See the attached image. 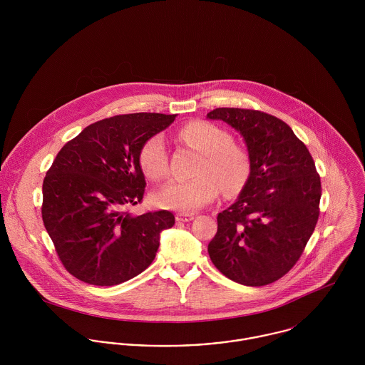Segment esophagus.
<instances>
[{
    "label": "esophagus",
    "mask_w": 365,
    "mask_h": 365,
    "mask_svg": "<svg viewBox=\"0 0 365 365\" xmlns=\"http://www.w3.org/2000/svg\"><path fill=\"white\" fill-rule=\"evenodd\" d=\"M194 219V213H184V212H180L175 215V220L177 222H190Z\"/></svg>",
    "instance_id": "esophagus-1"
}]
</instances>
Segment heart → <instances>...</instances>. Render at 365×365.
Listing matches in <instances>:
<instances>
[{
    "label": "heart",
    "mask_w": 365,
    "mask_h": 365,
    "mask_svg": "<svg viewBox=\"0 0 365 365\" xmlns=\"http://www.w3.org/2000/svg\"><path fill=\"white\" fill-rule=\"evenodd\" d=\"M178 139L202 153L194 171L197 177L174 180L158 188L153 194L156 207L187 213L213 202L222 188L227 195L245 188L252 173L250 153L243 145L233 142L225 129L205 120H191L178 130ZM139 165L152 181L168 175V155L160 135L145 140L139 150Z\"/></svg>",
    "instance_id": "obj_1"
}]
</instances>
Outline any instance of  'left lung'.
<instances>
[{
  "instance_id": "1",
  "label": "left lung",
  "mask_w": 365,
  "mask_h": 365,
  "mask_svg": "<svg viewBox=\"0 0 365 365\" xmlns=\"http://www.w3.org/2000/svg\"><path fill=\"white\" fill-rule=\"evenodd\" d=\"M207 116L239 130L252 158L237 201L217 213L209 257L232 281L268 285L297 264L312 236L320 177L305 143L277 116L243 108H216Z\"/></svg>"
}]
</instances>
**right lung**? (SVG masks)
Listing matches in <instances>:
<instances>
[{
    "mask_svg": "<svg viewBox=\"0 0 365 365\" xmlns=\"http://www.w3.org/2000/svg\"><path fill=\"white\" fill-rule=\"evenodd\" d=\"M175 115L139 112L87 126L57 153L43 180L42 219L64 268L91 285L110 287L145 271L156 257L170 210L132 216L142 204L139 150Z\"/></svg>",
    "mask_w": 365,
    "mask_h": 365,
    "instance_id": "1",
    "label": "right lung"
}]
</instances>
